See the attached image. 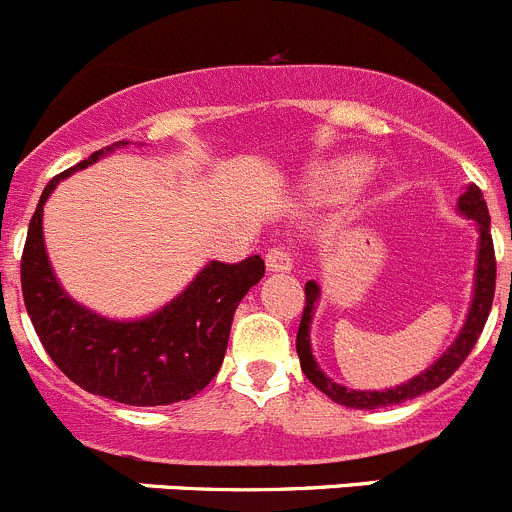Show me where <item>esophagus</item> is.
<instances>
[{
  "instance_id": "1",
  "label": "esophagus",
  "mask_w": 512,
  "mask_h": 512,
  "mask_svg": "<svg viewBox=\"0 0 512 512\" xmlns=\"http://www.w3.org/2000/svg\"><path fill=\"white\" fill-rule=\"evenodd\" d=\"M266 269L271 274H289L291 271V256L284 248H274V251L266 253Z\"/></svg>"
}]
</instances>
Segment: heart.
I'll use <instances>...</instances> for the list:
<instances>
[{
    "label": "heart",
    "instance_id": "obj_1",
    "mask_svg": "<svg viewBox=\"0 0 512 512\" xmlns=\"http://www.w3.org/2000/svg\"><path fill=\"white\" fill-rule=\"evenodd\" d=\"M369 175L367 158L349 155V158H337L332 163L321 165L309 175L306 191L309 198L319 206H337L347 201Z\"/></svg>",
    "mask_w": 512,
    "mask_h": 512
}]
</instances>
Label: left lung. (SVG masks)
Here are the masks:
<instances>
[{
    "label": "left lung",
    "instance_id": "8db88e82",
    "mask_svg": "<svg viewBox=\"0 0 512 512\" xmlns=\"http://www.w3.org/2000/svg\"><path fill=\"white\" fill-rule=\"evenodd\" d=\"M457 213L472 221L475 231H478V253H475V274H472V296L470 306H467L465 321H462L460 332H457L455 342L425 369V372L415 374L407 382L397 384V387L387 389H352L344 384L334 382L324 369L319 367L311 349V321H314L316 306L321 299V286L316 281H306V306L304 316H301L299 334H296V354H299L301 369H304L306 379L314 384L316 389L334 399L337 405L354 407V410H377V407H392L402 405L407 399H415L420 394L432 392L440 387L450 374L465 362L470 349L478 342L480 332H483L485 321H488L490 306H493L495 294V251L493 238H490V213L488 203H485L483 191L475 183L462 188L460 198H457Z\"/></svg>",
    "mask_w": 512,
    "mask_h": 512
}]
</instances>
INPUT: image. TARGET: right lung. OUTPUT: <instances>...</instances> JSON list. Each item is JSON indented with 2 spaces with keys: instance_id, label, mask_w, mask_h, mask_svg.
<instances>
[{
  "instance_id": "right-lung-1",
  "label": "right lung",
  "mask_w": 512,
  "mask_h": 512,
  "mask_svg": "<svg viewBox=\"0 0 512 512\" xmlns=\"http://www.w3.org/2000/svg\"><path fill=\"white\" fill-rule=\"evenodd\" d=\"M128 145L120 140L97 150L42 191L22 253L24 306L52 362L82 389L120 405H173L196 397L216 377L233 314L266 269L261 256L241 264L208 261L178 296L138 319H113L72 299L47 256L45 203L60 180Z\"/></svg>"
}]
</instances>
